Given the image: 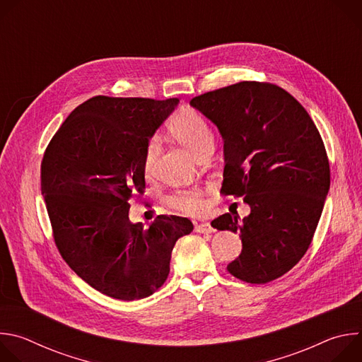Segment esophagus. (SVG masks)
Here are the masks:
<instances>
[{"label": "esophagus", "mask_w": 362, "mask_h": 362, "mask_svg": "<svg viewBox=\"0 0 362 362\" xmlns=\"http://www.w3.org/2000/svg\"><path fill=\"white\" fill-rule=\"evenodd\" d=\"M194 230L197 232V233H212V232H215V229L211 226V223H199V225H196L194 226Z\"/></svg>", "instance_id": "esophagus-1"}]
</instances>
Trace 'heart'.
Masks as SVG:
<instances>
[{
	"label": "heart",
	"instance_id": "heart-1",
	"mask_svg": "<svg viewBox=\"0 0 362 362\" xmlns=\"http://www.w3.org/2000/svg\"><path fill=\"white\" fill-rule=\"evenodd\" d=\"M170 134L182 143L187 150H190L196 158L206 150L214 147V132L211 124L208 123L200 113L193 109H182L179 110L168 124ZM159 140L153 137L144 154V170L146 173H151L154 163H156L159 154ZM169 203L173 208L185 212V214H200L204 209V199L202 193L196 189H183L177 190L169 197Z\"/></svg>",
	"mask_w": 362,
	"mask_h": 362
}]
</instances>
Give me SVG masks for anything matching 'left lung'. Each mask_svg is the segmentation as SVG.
<instances>
[{
	"instance_id": "left-lung-1",
	"label": "left lung",
	"mask_w": 362,
	"mask_h": 362,
	"mask_svg": "<svg viewBox=\"0 0 362 362\" xmlns=\"http://www.w3.org/2000/svg\"><path fill=\"white\" fill-rule=\"evenodd\" d=\"M190 105L223 139V193L250 206L242 221L235 212L212 222L242 239L228 271L249 284L271 282L300 261L318 226L331 182L321 134L300 103L269 83H236Z\"/></svg>"
}]
</instances>
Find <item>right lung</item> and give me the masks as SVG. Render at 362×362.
Here are the masks:
<instances>
[{
  "label": "right lung",
  "instance_id": "1",
  "mask_svg": "<svg viewBox=\"0 0 362 362\" xmlns=\"http://www.w3.org/2000/svg\"><path fill=\"white\" fill-rule=\"evenodd\" d=\"M179 98L95 95L66 119L45 148L41 194L67 265L91 288L134 300L158 291L170 272L187 218L160 215L146 228L129 221L130 197L144 190L148 140Z\"/></svg>",
  "mask_w": 362,
  "mask_h": 362
}]
</instances>
